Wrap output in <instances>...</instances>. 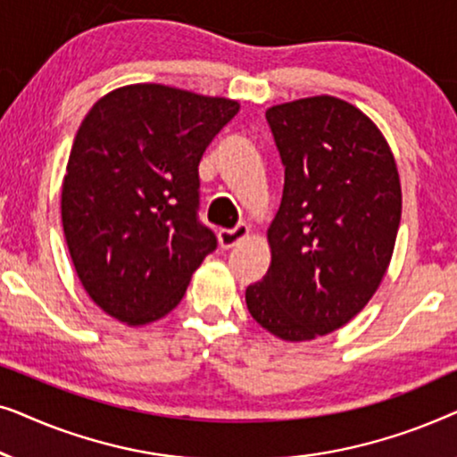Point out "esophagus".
Segmentation results:
<instances>
[{"instance_id": "34e87169", "label": "esophagus", "mask_w": 457, "mask_h": 457, "mask_svg": "<svg viewBox=\"0 0 457 457\" xmlns=\"http://www.w3.org/2000/svg\"><path fill=\"white\" fill-rule=\"evenodd\" d=\"M249 237V228L245 224H239V227L230 228V230H218V243H220L222 249H230L235 245H239L243 239Z\"/></svg>"}]
</instances>
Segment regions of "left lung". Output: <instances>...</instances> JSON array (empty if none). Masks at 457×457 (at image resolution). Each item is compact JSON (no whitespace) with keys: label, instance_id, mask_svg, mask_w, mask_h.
<instances>
[{"label":"left lung","instance_id":"left-lung-1","mask_svg":"<svg viewBox=\"0 0 457 457\" xmlns=\"http://www.w3.org/2000/svg\"><path fill=\"white\" fill-rule=\"evenodd\" d=\"M266 120L285 189L268 228L270 268L245 302L268 333L312 341L347 324L377 293L402 220V183L385 135L345 99L278 104Z\"/></svg>","mask_w":457,"mask_h":457}]
</instances>
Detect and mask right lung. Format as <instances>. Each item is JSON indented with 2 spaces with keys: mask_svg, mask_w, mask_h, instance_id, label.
I'll return each mask as SVG.
<instances>
[{
  "mask_svg": "<svg viewBox=\"0 0 457 457\" xmlns=\"http://www.w3.org/2000/svg\"><path fill=\"white\" fill-rule=\"evenodd\" d=\"M239 102L137 83L87 112L62 183L74 270L116 320L143 327L183 299L216 237L197 220L199 160Z\"/></svg>",
  "mask_w": 457,
  "mask_h": 457,
  "instance_id": "right-lung-1",
  "label": "right lung"
}]
</instances>
